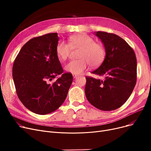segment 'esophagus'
Returning a JSON list of instances; mask_svg holds the SVG:
<instances>
[{
  "mask_svg": "<svg viewBox=\"0 0 151 151\" xmlns=\"http://www.w3.org/2000/svg\"><path fill=\"white\" fill-rule=\"evenodd\" d=\"M77 76H78V75H75V74H73V78H76Z\"/></svg>",
  "mask_w": 151,
  "mask_h": 151,
  "instance_id": "34e87169",
  "label": "esophagus"
}]
</instances>
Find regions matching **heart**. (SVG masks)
<instances>
[{"instance_id": "obj_1", "label": "heart", "mask_w": 151, "mask_h": 151, "mask_svg": "<svg viewBox=\"0 0 151 151\" xmlns=\"http://www.w3.org/2000/svg\"><path fill=\"white\" fill-rule=\"evenodd\" d=\"M68 43L59 41L55 47L57 56L62 60L68 58L71 47L81 49L79 54V58L81 59L71 60L65 66V70L68 73L80 74L88 68L89 63L92 66L97 67L104 60L105 51L104 47L96 43L94 40L88 35L80 34L71 36L68 39Z\"/></svg>"}]
</instances>
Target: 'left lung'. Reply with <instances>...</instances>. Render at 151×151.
I'll return each instance as SVG.
<instances>
[{
  "instance_id": "left-lung-1",
  "label": "left lung",
  "mask_w": 151,
  "mask_h": 151,
  "mask_svg": "<svg viewBox=\"0 0 151 151\" xmlns=\"http://www.w3.org/2000/svg\"><path fill=\"white\" fill-rule=\"evenodd\" d=\"M104 44L105 58L91 73L102 77H86V97L90 104L102 111L120 108L130 97L137 82V58L132 47L114 34H94Z\"/></svg>"
}]
</instances>
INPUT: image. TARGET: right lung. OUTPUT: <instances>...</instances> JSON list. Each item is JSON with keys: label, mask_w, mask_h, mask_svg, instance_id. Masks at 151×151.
Wrapping results in <instances>:
<instances>
[{"label": "right lung", "mask_w": 151, "mask_h": 151, "mask_svg": "<svg viewBox=\"0 0 151 151\" xmlns=\"http://www.w3.org/2000/svg\"><path fill=\"white\" fill-rule=\"evenodd\" d=\"M58 33L30 39L24 45L13 66V79L18 97L30 111L45 115L56 110L65 101L73 81L63 70L55 52ZM61 75L54 83L50 81Z\"/></svg>", "instance_id": "add662e5"}]
</instances>
